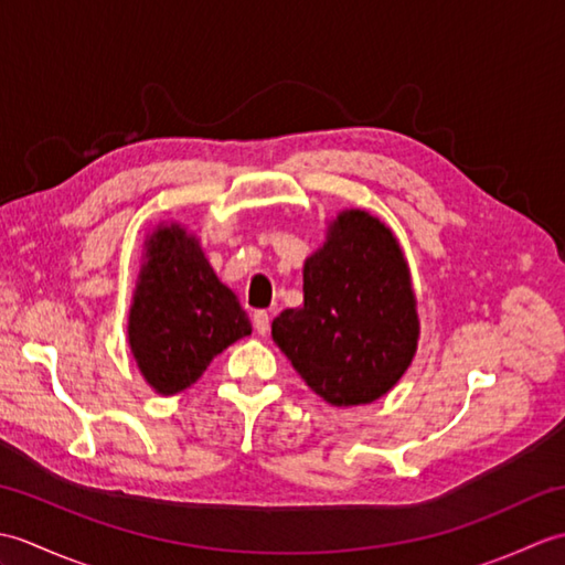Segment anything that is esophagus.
I'll return each instance as SVG.
<instances>
[{
	"label": "esophagus",
	"instance_id": "obj_1",
	"mask_svg": "<svg viewBox=\"0 0 565 565\" xmlns=\"http://www.w3.org/2000/svg\"><path fill=\"white\" fill-rule=\"evenodd\" d=\"M252 320H255V330H257L259 334H267V332H269L271 316L267 313V310H255V316H252Z\"/></svg>",
	"mask_w": 565,
	"mask_h": 565
}]
</instances>
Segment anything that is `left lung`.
Masks as SVG:
<instances>
[{"instance_id":"8db88e82","label":"left lung","mask_w":565,"mask_h":565,"mask_svg":"<svg viewBox=\"0 0 565 565\" xmlns=\"http://www.w3.org/2000/svg\"><path fill=\"white\" fill-rule=\"evenodd\" d=\"M419 322L403 252L366 211H347L303 267V306L271 322V338L320 398L362 405L411 366Z\"/></svg>"}]
</instances>
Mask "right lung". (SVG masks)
Segmentation results:
<instances>
[{
  "mask_svg": "<svg viewBox=\"0 0 565 565\" xmlns=\"http://www.w3.org/2000/svg\"><path fill=\"white\" fill-rule=\"evenodd\" d=\"M252 332L237 296L218 281L194 237L160 227L150 237L130 308L128 340L150 386L189 388L215 354Z\"/></svg>",
  "mask_w": 565,
  "mask_h": 565,
  "instance_id": "right-lung-1",
  "label": "right lung"
}]
</instances>
